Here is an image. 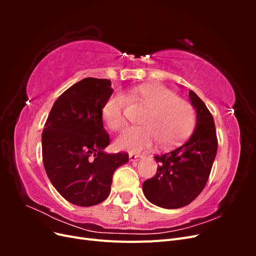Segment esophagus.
Wrapping results in <instances>:
<instances>
[{"mask_svg": "<svg viewBox=\"0 0 256 256\" xmlns=\"http://www.w3.org/2000/svg\"><path fill=\"white\" fill-rule=\"evenodd\" d=\"M142 159V156L141 154H129V160L130 161H138Z\"/></svg>", "mask_w": 256, "mask_h": 256, "instance_id": "1", "label": "esophagus"}]
</instances>
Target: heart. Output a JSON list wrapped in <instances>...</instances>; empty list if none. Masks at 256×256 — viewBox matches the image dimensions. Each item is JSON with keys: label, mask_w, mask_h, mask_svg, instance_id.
<instances>
[{"label": "heart", "mask_w": 256, "mask_h": 256, "mask_svg": "<svg viewBox=\"0 0 256 256\" xmlns=\"http://www.w3.org/2000/svg\"><path fill=\"white\" fill-rule=\"evenodd\" d=\"M134 95L148 108L141 118L144 126L126 128L116 138L120 150L138 152L150 150L156 142L164 148L182 143L194 126V112L190 104L178 98L168 88L158 84L143 85L134 90ZM126 95L115 92L108 98L102 108L106 126L118 130L125 125Z\"/></svg>", "instance_id": "1"}]
</instances>
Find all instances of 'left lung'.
<instances>
[{
	"label": "left lung",
	"mask_w": 256,
	"mask_h": 256,
	"mask_svg": "<svg viewBox=\"0 0 256 256\" xmlns=\"http://www.w3.org/2000/svg\"><path fill=\"white\" fill-rule=\"evenodd\" d=\"M189 99L196 111V128L182 145L154 156L157 173L143 182L145 198L154 205L176 209L189 205L204 189L218 150L212 113L194 92Z\"/></svg>",
	"instance_id": "left-lung-1"
}]
</instances>
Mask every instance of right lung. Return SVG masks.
<instances>
[{"instance_id": "add662e5", "label": "right lung", "mask_w": 256, "mask_h": 256, "mask_svg": "<svg viewBox=\"0 0 256 256\" xmlns=\"http://www.w3.org/2000/svg\"><path fill=\"white\" fill-rule=\"evenodd\" d=\"M113 92L108 79L85 78L54 102L42 136V161L60 194L76 206H94L109 196L115 170L127 154H106L109 134L102 108Z\"/></svg>"}]
</instances>
